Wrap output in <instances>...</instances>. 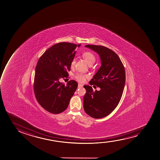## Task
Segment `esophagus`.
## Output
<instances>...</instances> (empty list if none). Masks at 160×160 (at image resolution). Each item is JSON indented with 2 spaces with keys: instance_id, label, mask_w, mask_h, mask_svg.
<instances>
[{
  "instance_id": "1",
  "label": "esophagus",
  "mask_w": 160,
  "mask_h": 160,
  "mask_svg": "<svg viewBox=\"0 0 160 160\" xmlns=\"http://www.w3.org/2000/svg\"><path fill=\"white\" fill-rule=\"evenodd\" d=\"M82 87V84H80V83H78V88H81V87Z\"/></svg>"
}]
</instances>
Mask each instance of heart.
I'll use <instances>...</instances> for the list:
<instances>
[{
    "label": "heart",
    "instance_id": "b5f03b06",
    "mask_svg": "<svg viewBox=\"0 0 160 160\" xmlns=\"http://www.w3.org/2000/svg\"><path fill=\"white\" fill-rule=\"evenodd\" d=\"M82 57L89 65L93 64V63L95 62V56L92 52H84L82 54ZM75 64H76V59L73 58L71 62V67H74ZM87 77H88L87 75L82 73H77L74 76V77L76 78V80L80 82H83Z\"/></svg>",
    "mask_w": 160,
    "mask_h": 160
}]
</instances>
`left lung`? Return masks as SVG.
<instances>
[{
    "mask_svg": "<svg viewBox=\"0 0 160 160\" xmlns=\"http://www.w3.org/2000/svg\"><path fill=\"white\" fill-rule=\"evenodd\" d=\"M85 47L99 54L102 65L89 82L90 85L95 84L101 90L93 92L92 87L84 85L86 92L83 108L92 118H102L111 113L120 101L126 82L125 69L120 58L111 49L97 45Z\"/></svg>",
    "mask_w": 160,
    "mask_h": 160,
    "instance_id": "left-lung-1",
    "label": "left lung"
}]
</instances>
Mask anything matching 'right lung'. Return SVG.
Wrapping results in <instances>:
<instances>
[{
	"mask_svg": "<svg viewBox=\"0 0 160 160\" xmlns=\"http://www.w3.org/2000/svg\"><path fill=\"white\" fill-rule=\"evenodd\" d=\"M80 45L56 43L46 50L38 60L34 74V95L39 104L50 113L64 111L77 88L75 80H70L65 85L59 80L68 77L75 49Z\"/></svg>",
	"mask_w": 160,
	"mask_h": 160,
	"instance_id": "add662e5",
	"label": "right lung"
}]
</instances>
